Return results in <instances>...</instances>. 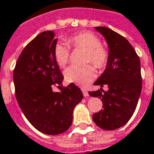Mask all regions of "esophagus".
I'll return each mask as SVG.
<instances>
[{
    "label": "esophagus",
    "instance_id": "obj_1",
    "mask_svg": "<svg viewBox=\"0 0 154 154\" xmlns=\"http://www.w3.org/2000/svg\"><path fill=\"white\" fill-rule=\"evenodd\" d=\"M82 93H83L84 97H89V94H88V92H87V91L86 90V89H82Z\"/></svg>",
    "mask_w": 154,
    "mask_h": 154
}]
</instances>
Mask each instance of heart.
<instances>
[{
  "label": "heart",
  "instance_id": "1",
  "mask_svg": "<svg viewBox=\"0 0 154 154\" xmlns=\"http://www.w3.org/2000/svg\"><path fill=\"white\" fill-rule=\"evenodd\" d=\"M66 42L74 48L87 51L86 63H91L99 69L106 67L109 61V52L101 45V40L95 34L90 31L81 32L67 38ZM67 45L66 43L58 42L54 46V58L61 67H65L69 60L70 48ZM95 76L96 70L91 65L82 67L71 66L64 72V77L67 82L81 87H85L90 83L95 78Z\"/></svg>",
  "mask_w": 154,
  "mask_h": 154
}]
</instances>
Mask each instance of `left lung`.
<instances>
[{"instance_id": "left-lung-1", "label": "left lung", "mask_w": 154, "mask_h": 154, "mask_svg": "<svg viewBox=\"0 0 154 154\" xmlns=\"http://www.w3.org/2000/svg\"><path fill=\"white\" fill-rule=\"evenodd\" d=\"M107 41L109 61L106 68L94 85H107V91H89L91 97H99L103 110L94 114L98 127L114 130L125 125L132 117L142 90L140 60L134 48L122 35L106 27H96Z\"/></svg>"}]
</instances>
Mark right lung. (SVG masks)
I'll use <instances>...</instances> for the list:
<instances>
[{
  "label": "right lung",
  "mask_w": 154,
  "mask_h": 154,
  "mask_svg": "<svg viewBox=\"0 0 154 154\" xmlns=\"http://www.w3.org/2000/svg\"><path fill=\"white\" fill-rule=\"evenodd\" d=\"M54 32H42L23 49L13 72L15 97L29 122L38 131L56 135L69 129L75 106L83 98L73 83L62 86L63 76L54 56Z\"/></svg>",
  "instance_id": "1"
}]
</instances>
